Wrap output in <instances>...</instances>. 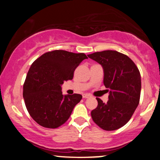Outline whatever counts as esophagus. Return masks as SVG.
Returning a JSON list of instances; mask_svg holds the SVG:
<instances>
[{
	"instance_id": "obj_1",
	"label": "esophagus",
	"mask_w": 160,
	"mask_h": 160,
	"mask_svg": "<svg viewBox=\"0 0 160 160\" xmlns=\"http://www.w3.org/2000/svg\"><path fill=\"white\" fill-rule=\"evenodd\" d=\"M90 97H91V95L89 94H88V93H86V94L82 95V98H90Z\"/></svg>"
}]
</instances>
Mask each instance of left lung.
<instances>
[{
  "mask_svg": "<svg viewBox=\"0 0 160 160\" xmlns=\"http://www.w3.org/2000/svg\"><path fill=\"white\" fill-rule=\"evenodd\" d=\"M88 57L103 68V82L109 92L107 103L96 98L98 106L92 111V118L102 129H118L127 123L139 104L140 72L131 58L117 51L96 52Z\"/></svg>",
  "mask_w": 160,
  "mask_h": 160,
  "instance_id": "left-lung-1",
  "label": "left lung"
}]
</instances>
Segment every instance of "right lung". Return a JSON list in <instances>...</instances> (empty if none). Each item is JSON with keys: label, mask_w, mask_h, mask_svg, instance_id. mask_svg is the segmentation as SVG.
Listing matches in <instances>:
<instances>
[{"label": "right lung", "mask_w": 160, "mask_h": 160, "mask_svg": "<svg viewBox=\"0 0 160 160\" xmlns=\"http://www.w3.org/2000/svg\"><path fill=\"white\" fill-rule=\"evenodd\" d=\"M84 53L65 50L46 52L32 63L23 86L25 106L33 120L45 128H56L68 120L82 95H62L64 81L72 80Z\"/></svg>", "instance_id": "add662e5"}]
</instances>
